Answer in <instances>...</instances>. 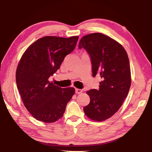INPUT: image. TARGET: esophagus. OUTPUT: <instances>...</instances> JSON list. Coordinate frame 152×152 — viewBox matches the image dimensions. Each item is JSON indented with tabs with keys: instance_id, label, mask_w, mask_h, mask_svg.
<instances>
[{
	"instance_id": "esophagus-1",
	"label": "esophagus",
	"mask_w": 152,
	"mask_h": 152,
	"mask_svg": "<svg viewBox=\"0 0 152 152\" xmlns=\"http://www.w3.org/2000/svg\"><path fill=\"white\" fill-rule=\"evenodd\" d=\"M82 92V90L81 89H78V88H76V94H80Z\"/></svg>"
}]
</instances>
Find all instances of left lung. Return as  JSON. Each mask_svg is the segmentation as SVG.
I'll return each mask as SVG.
<instances>
[{
    "instance_id": "left-lung-1",
    "label": "left lung",
    "mask_w": 152,
    "mask_h": 152,
    "mask_svg": "<svg viewBox=\"0 0 152 152\" xmlns=\"http://www.w3.org/2000/svg\"><path fill=\"white\" fill-rule=\"evenodd\" d=\"M79 49L84 48L91 59L92 76H101L99 89L86 92L90 103L84 107L89 119L103 121L118 111L129 91L132 77L127 53L117 41L100 33L82 37Z\"/></svg>"
}]
</instances>
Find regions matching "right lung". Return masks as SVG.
<instances>
[{
	"instance_id": "1",
	"label": "right lung",
	"mask_w": 152,
	"mask_h": 152,
	"mask_svg": "<svg viewBox=\"0 0 152 152\" xmlns=\"http://www.w3.org/2000/svg\"><path fill=\"white\" fill-rule=\"evenodd\" d=\"M78 37L45 36L29 45L20 58L16 71L17 88L25 107L38 121L53 123L61 119L75 93L74 88H61L49 78L75 49Z\"/></svg>"
}]
</instances>
